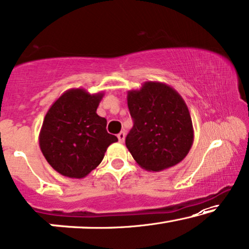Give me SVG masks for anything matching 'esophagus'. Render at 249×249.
Segmentation results:
<instances>
[{
    "instance_id": "obj_1",
    "label": "esophagus",
    "mask_w": 249,
    "mask_h": 249,
    "mask_svg": "<svg viewBox=\"0 0 249 249\" xmlns=\"http://www.w3.org/2000/svg\"><path fill=\"white\" fill-rule=\"evenodd\" d=\"M124 138H125V132L124 131H120L118 134V139L120 142H124Z\"/></svg>"
}]
</instances>
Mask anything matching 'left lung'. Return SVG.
<instances>
[{
  "label": "left lung",
  "instance_id": "1",
  "mask_svg": "<svg viewBox=\"0 0 249 249\" xmlns=\"http://www.w3.org/2000/svg\"><path fill=\"white\" fill-rule=\"evenodd\" d=\"M134 127L125 146L141 168L159 172L181 162L194 142L192 118L186 102L171 86L145 81L127 95Z\"/></svg>",
  "mask_w": 249,
  "mask_h": 249
}]
</instances>
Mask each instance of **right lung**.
Segmentation results:
<instances>
[{
  "instance_id": "obj_1",
  "label": "right lung",
  "mask_w": 249,
  "mask_h": 249,
  "mask_svg": "<svg viewBox=\"0 0 249 249\" xmlns=\"http://www.w3.org/2000/svg\"><path fill=\"white\" fill-rule=\"evenodd\" d=\"M103 91L84 88L64 91L47 111L39 132V147L49 164L68 178L81 179L96 169L118 138L107 131V119L96 110Z\"/></svg>"
}]
</instances>
